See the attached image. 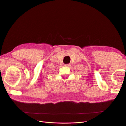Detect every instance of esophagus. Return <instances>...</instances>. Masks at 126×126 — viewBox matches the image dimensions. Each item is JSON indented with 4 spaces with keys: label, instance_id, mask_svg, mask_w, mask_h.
I'll list each match as a JSON object with an SVG mask.
<instances>
[{
    "label": "esophagus",
    "instance_id": "1",
    "mask_svg": "<svg viewBox=\"0 0 126 126\" xmlns=\"http://www.w3.org/2000/svg\"><path fill=\"white\" fill-rule=\"evenodd\" d=\"M71 66V63H69V64H64V66L67 67H70Z\"/></svg>",
    "mask_w": 126,
    "mask_h": 126
}]
</instances>
